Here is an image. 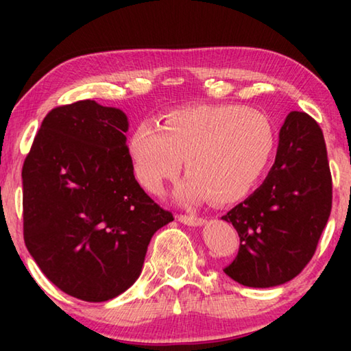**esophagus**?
I'll list each match as a JSON object with an SVG mask.
<instances>
[{"instance_id":"esophagus-1","label":"esophagus","mask_w":351,"mask_h":351,"mask_svg":"<svg viewBox=\"0 0 351 351\" xmlns=\"http://www.w3.org/2000/svg\"><path fill=\"white\" fill-rule=\"evenodd\" d=\"M178 221H181L182 224H187V226H201L204 224V219L203 218H198L195 215H182V213H180L178 215Z\"/></svg>"}]
</instances>
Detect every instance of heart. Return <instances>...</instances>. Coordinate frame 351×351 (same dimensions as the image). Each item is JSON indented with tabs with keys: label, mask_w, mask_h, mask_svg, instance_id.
Masks as SVG:
<instances>
[{
	"label": "heart",
	"mask_w": 351,
	"mask_h": 351,
	"mask_svg": "<svg viewBox=\"0 0 351 351\" xmlns=\"http://www.w3.org/2000/svg\"><path fill=\"white\" fill-rule=\"evenodd\" d=\"M276 145L274 128L263 112L237 105L178 110L158 127L142 122L128 141L133 173L150 193L164 182L186 176L175 190L182 204L212 198L229 204L251 192Z\"/></svg>",
	"instance_id": "1"
}]
</instances>
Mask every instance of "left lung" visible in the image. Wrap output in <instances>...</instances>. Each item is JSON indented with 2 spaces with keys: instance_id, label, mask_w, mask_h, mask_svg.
Segmentation results:
<instances>
[{
  "instance_id": "1",
  "label": "left lung",
  "mask_w": 351,
  "mask_h": 351,
  "mask_svg": "<svg viewBox=\"0 0 351 351\" xmlns=\"http://www.w3.org/2000/svg\"><path fill=\"white\" fill-rule=\"evenodd\" d=\"M331 198L322 130L306 112L291 111L266 180L221 217L240 237L239 254L226 274L251 288L277 287L300 274L316 252Z\"/></svg>"
}]
</instances>
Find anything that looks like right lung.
Masks as SVG:
<instances>
[{"mask_svg":"<svg viewBox=\"0 0 351 351\" xmlns=\"http://www.w3.org/2000/svg\"><path fill=\"white\" fill-rule=\"evenodd\" d=\"M125 112L94 100L47 112L23 164V234L49 280L105 302L136 282L152 237L173 221L136 181Z\"/></svg>","mask_w":351,"mask_h":351,"instance_id":"obj_1","label":"right lung"}]
</instances>
